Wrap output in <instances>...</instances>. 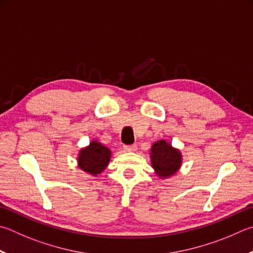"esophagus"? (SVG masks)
I'll use <instances>...</instances> for the list:
<instances>
[{
	"mask_svg": "<svg viewBox=\"0 0 253 253\" xmlns=\"http://www.w3.org/2000/svg\"><path fill=\"white\" fill-rule=\"evenodd\" d=\"M123 148H124V150H125V151H129V153H130V151H135L136 150L137 146L135 144L134 145H125V146L123 147Z\"/></svg>",
	"mask_w": 253,
	"mask_h": 253,
	"instance_id": "obj_1",
	"label": "esophagus"
}]
</instances>
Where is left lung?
I'll return each mask as SVG.
<instances>
[{"instance_id": "left-lung-1", "label": "left lung", "mask_w": 253, "mask_h": 253, "mask_svg": "<svg viewBox=\"0 0 253 253\" xmlns=\"http://www.w3.org/2000/svg\"><path fill=\"white\" fill-rule=\"evenodd\" d=\"M151 164L159 177H169L176 172L181 164V155L165 140L155 142L151 147Z\"/></svg>"}]
</instances>
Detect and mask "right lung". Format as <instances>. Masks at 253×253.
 <instances>
[{
  "label": "right lung",
  "mask_w": 253,
  "mask_h": 253,
  "mask_svg": "<svg viewBox=\"0 0 253 253\" xmlns=\"http://www.w3.org/2000/svg\"><path fill=\"white\" fill-rule=\"evenodd\" d=\"M111 158V150L97 141H91L85 149H82L79 157L80 167L86 172L96 176L107 166Z\"/></svg>",
  "instance_id": "right-lung-1"
}]
</instances>
